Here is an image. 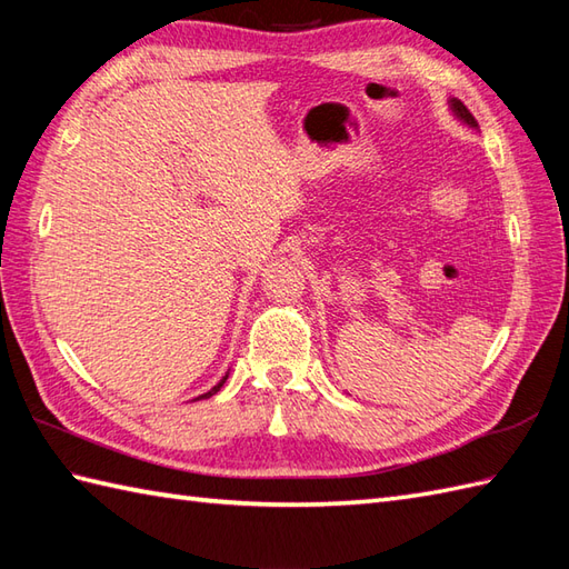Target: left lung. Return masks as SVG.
<instances>
[{"label":"left lung","mask_w":569,"mask_h":569,"mask_svg":"<svg viewBox=\"0 0 569 569\" xmlns=\"http://www.w3.org/2000/svg\"><path fill=\"white\" fill-rule=\"evenodd\" d=\"M447 104H450V110H452V114L459 119V122H462V124H467L469 129H479V124H477V119L475 117H471V112L467 110V107L462 104V102H459L457 98H450V100H447Z\"/></svg>","instance_id":"left-lung-1"}]
</instances>
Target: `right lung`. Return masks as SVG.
<instances>
[{"mask_svg": "<svg viewBox=\"0 0 569 569\" xmlns=\"http://www.w3.org/2000/svg\"><path fill=\"white\" fill-rule=\"evenodd\" d=\"M227 377H229V371H227V373H224V377L220 379V383H217V386H212V389H210L208 393H202V396H198V398H210V396H214V393H217V391H220V389H222V386H224Z\"/></svg>", "mask_w": 569, "mask_h": 569, "instance_id": "right-lung-1", "label": "right lung"}]
</instances>
